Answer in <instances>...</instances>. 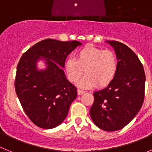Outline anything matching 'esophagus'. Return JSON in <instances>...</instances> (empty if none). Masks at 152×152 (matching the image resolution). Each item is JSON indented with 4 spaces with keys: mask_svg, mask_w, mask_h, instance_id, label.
I'll return each instance as SVG.
<instances>
[{
    "mask_svg": "<svg viewBox=\"0 0 152 152\" xmlns=\"http://www.w3.org/2000/svg\"><path fill=\"white\" fill-rule=\"evenodd\" d=\"M84 93H85V91H81V90H77V94L78 95H81L83 94H84Z\"/></svg>",
    "mask_w": 152,
    "mask_h": 152,
    "instance_id": "1",
    "label": "esophagus"
}]
</instances>
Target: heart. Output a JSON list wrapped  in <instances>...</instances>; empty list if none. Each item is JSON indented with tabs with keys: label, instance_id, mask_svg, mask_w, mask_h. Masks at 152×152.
I'll return each instance as SVG.
<instances>
[{
	"label": "heart",
	"instance_id": "obj_1",
	"mask_svg": "<svg viewBox=\"0 0 152 152\" xmlns=\"http://www.w3.org/2000/svg\"><path fill=\"white\" fill-rule=\"evenodd\" d=\"M117 69V57L112 50L92 45L80 49L75 59L68 58L64 64L65 74L72 83H77L85 74L79 83L82 88H92L96 85L105 88L115 78Z\"/></svg>",
	"mask_w": 152,
	"mask_h": 152
}]
</instances>
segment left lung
<instances>
[{
  "mask_svg": "<svg viewBox=\"0 0 152 152\" xmlns=\"http://www.w3.org/2000/svg\"><path fill=\"white\" fill-rule=\"evenodd\" d=\"M118 60L116 77L104 89L94 93L90 114L97 127L107 132L121 129L135 118L145 97V75L135 52L117 41H107Z\"/></svg>",
  "mask_w": 152,
  "mask_h": 152,
  "instance_id": "1",
  "label": "left lung"
}]
</instances>
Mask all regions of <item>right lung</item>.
I'll list each match as a JSON object with an SVG mask.
<instances>
[{"mask_svg": "<svg viewBox=\"0 0 152 152\" xmlns=\"http://www.w3.org/2000/svg\"><path fill=\"white\" fill-rule=\"evenodd\" d=\"M78 41L42 40L22 56L17 68L15 91L28 117L42 129L61 124L77 97V88L66 78L62 68L68 55ZM45 61L46 68L39 70L37 63Z\"/></svg>", "mask_w": 152, "mask_h": 152, "instance_id": "1", "label": "right lung"}]
</instances>
